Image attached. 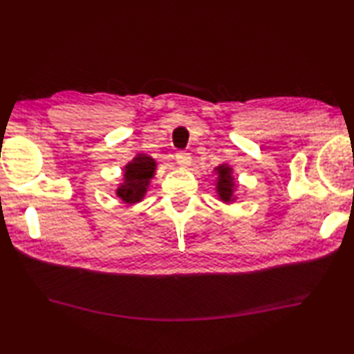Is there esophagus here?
Here are the masks:
<instances>
[{
  "instance_id": "34e87169",
  "label": "esophagus",
  "mask_w": 354,
  "mask_h": 354,
  "mask_svg": "<svg viewBox=\"0 0 354 354\" xmlns=\"http://www.w3.org/2000/svg\"><path fill=\"white\" fill-rule=\"evenodd\" d=\"M176 163L180 166V167H183V169H187L189 165H191V156L188 155V153H183V151H179L178 155H176Z\"/></svg>"
}]
</instances>
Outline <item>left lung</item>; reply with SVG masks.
Returning a JSON list of instances; mask_svg holds the SVG:
<instances>
[{
	"mask_svg": "<svg viewBox=\"0 0 354 354\" xmlns=\"http://www.w3.org/2000/svg\"><path fill=\"white\" fill-rule=\"evenodd\" d=\"M214 174L217 175L215 179V191H217L218 199L224 204H233L237 199V180L233 176V167L228 163H221L214 167Z\"/></svg>",
	"mask_w": 354,
	"mask_h": 354,
	"instance_id": "8db88e82",
	"label": "left lung"
}]
</instances>
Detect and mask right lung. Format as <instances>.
I'll use <instances>...</instances> for the list:
<instances>
[{
	"label": "right lung",
	"instance_id": "right-lung-1",
	"mask_svg": "<svg viewBox=\"0 0 354 354\" xmlns=\"http://www.w3.org/2000/svg\"><path fill=\"white\" fill-rule=\"evenodd\" d=\"M158 162L146 153L137 155L122 167V179L115 189V195L122 204L134 205L143 201V198L150 187V180L156 175Z\"/></svg>",
	"mask_w": 354,
	"mask_h": 354
}]
</instances>
